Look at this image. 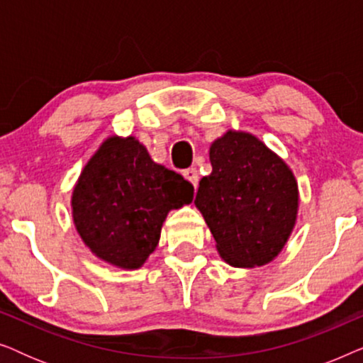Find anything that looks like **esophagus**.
I'll list each match as a JSON object with an SVG mask.
<instances>
[{"label": "esophagus", "instance_id": "esophagus-1", "mask_svg": "<svg viewBox=\"0 0 363 363\" xmlns=\"http://www.w3.org/2000/svg\"><path fill=\"white\" fill-rule=\"evenodd\" d=\"M183 177H185L186 182H190L191 185L196 188V185H198V172H196V168H188V170L183 172Z\"/></svg>", "mask_w": 363, "mask_h": 363}]
</instances>
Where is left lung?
<instances>
[{"label": "left lung", "instance_id": "8db88e82", "mask_svg": "<svg viewBox=\"0 0 363 363\" xmlns=\"http://www.w3.org/2000/svg\"><path fill=\"white\" fill-rule=\"evenodd\" d=\"M211 175L195 205L220 256L235 267L262 266L284 247L297 215V183L289 167L255 135L226 132L210 148Z\"/></svg>", "mask_w": 363, "mask_h": 363}]
</instances>
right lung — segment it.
<instances>
[{"instance_id": "1", "label": "right lung", "mask_w": 363, "mask_h": 363, "mask_svg": "<svg viewBox=\"0 0 363 363\" xmlns=\"http://www.w3.org/2000/svg\"><path fill=\"white\" fill-rule=\"evenodd\" d=\"M191 200V183L157 165L138 140L111 137L79 177L72 216L94 255L137 269L155 251L168 211Z\"/></svg>"}]
</instances>
